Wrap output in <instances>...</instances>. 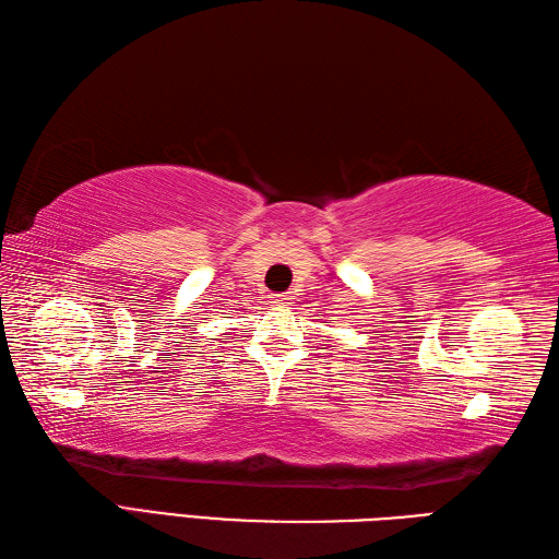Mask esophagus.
Listing matches in <instances>:
<instances>
[{
    "label": "esophagus",
    "instance_id": "esophagus-1",
    "mask_svg": "<svg viewBox=\"0 0 559 559\" xmlns=\"http://www.w3.org/2000/svg\"><path fill=\"white\" fill-rule=\"evenodd\" d=\"M290 300H293V295H290V293H278V295H273V305H278V307H283V305H290Z\"/></svg>",
    "mask_w": 559,
    "mask_h": 559
}]
</instances>
